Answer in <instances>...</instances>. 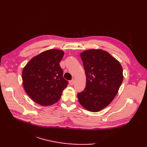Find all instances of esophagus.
Segmentation results:
<instances>
[{
	"label": "esophagus",
	"mask_w": 147,
	"mask_h": 147,
	"mask_svg": "<svg viewBox=\"0 0 147 147\" xmlns=\"http://www.w3.org/2000/svg\"><path fill=\"white\" fill-rule=\"evenodd\" d=\"M74 83H75V80H74V79H73V80H71V81H69V84H70L71 85H73Z\"/></svg>",
	"instance_id": "1"
}]
</instances>
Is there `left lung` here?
<instances>
[{"instance_id": "obj_1", "label": "left lung", "mask_w": 147, "mask_h": 147, "mask_svg": "<svg viewBox=\"0 0 147 147\" xmlns=\"http://www.w3.org/2000/svg\"><path fill=\"white\" fill-rule=\"evenodd\" d=\"M86 77L85 90L78 93L84 108L98 112L105 108L117 95L123 80V68L105 51L90 49L80 54Z\"/></svg>"}]
</instances>
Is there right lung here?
I'll return each mask as SVG.
<instances>
[{
  "label": "right lung",
  "mask_w": 147,
  "mask_h": 147,
  "mask_svg": "<svg viewBox=\"0 0 147 147\" xmlns=\"http://www.w3.org/2000/svg\"><path fill=\"white\" fill-rule=\"evenodd\" d=\"M64 54L61 50H48L33 57L24 67V89L36 104L43 106L55 104L66 88L68 82L63 78L59 65Z\"/></svg>",
  "instance_id": "obj_1"
}]
</instances>
